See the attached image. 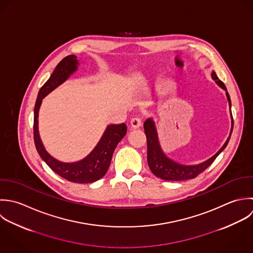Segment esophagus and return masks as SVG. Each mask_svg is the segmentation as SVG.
I'll use <instances>...</instances> for the list:
<instances>
[{
  "label": "esophagus",
  "mask_w": 253,
  "mask_h": 253,
  "mask_svg": "<svg viewBox=\"0 0 253 253\" xmlns=\"http://www.w3.org/2000/svg\"><path fill=\"white\" fill-rule=\"evenodd\" d=\"M141 124H142L141 119L138 118V117H134L130 121V127L131 128H138L141 126Z\"/></svg>",
  "instance_id": "esophagus-1"
}]
</instances>
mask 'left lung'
Segmentation results:
<instances>
[{
  "label": "left lung",
  "instance_id": "obj_1",
  "mask_svg": "<svg viewBox=\"0 0 253 253\" xmlns=\"http://www.w3.org/2000/svg\"><path fill=\"white\" fill-rule=\"evenodd\" d=\"M211 77L216 82L217 84L226 91V95H227L230 110H231V107H232L231 98L227 91L226 86L218 79L215 72H212ZM231 118H232L231 132H230V135H229L227 141L225 142V144L215 155H213L211 158H209L205 162L200 163L198 165H181V164L176 163V162L172 161L171 159L168 158L165 155V153L163 152V150L161 149L154 121L152 119L146 120L143 126H144V131H145L146 139H147V162H148V166L151 169V171L156 176H158L162 179H165V180H175L176 181V180H185V179H191V178L196 177L199 173H201L203 170H205L214 162V160L217 158V156L228 145L229 140L231 138V134L233 132V128H234V121H233L232 112H231Z\"/></svg>",
  "mask_w": 253,
  "mask_h": 253
}]
</instances>
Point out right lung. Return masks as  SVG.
Masks as SVG:
<instances>
[{
  "label": "right lung",
  "instance_id": "add662e5",
  "mask_svg": "<svg viewBox=\"0 0 253 253\" xmlns=\"http://www.w3.org/2000/svg\"><path fill=\"white\" fill-rule=\"evenodd\" d=\"M78 58L75 55H70L64 58L58 64L50 79L41 87L34 107L33 135L37 152L44 162L56 173L73 182L89 183L100 179L106 174L111 164L115 148L126 133V125L120 124L108 126L100 141L91 153L84 159L74 163H64L52 157L45 150L38 131V113L42 99L66 82L70 76L78 70Z\"/></svg>",
  "mask_w": 253,
  "mask_h": 253
}]
</instances>
